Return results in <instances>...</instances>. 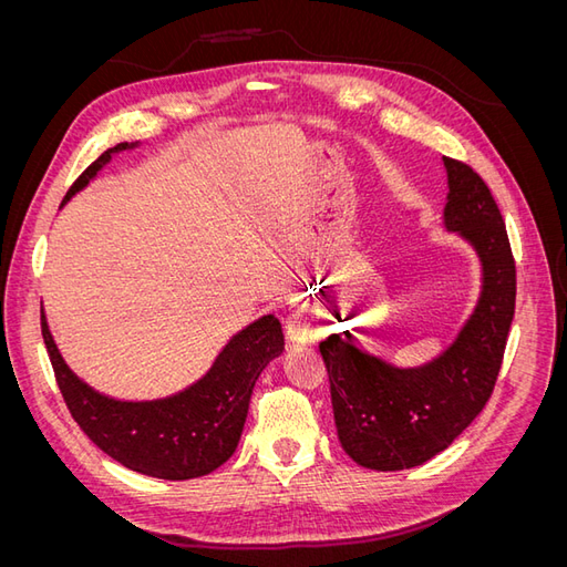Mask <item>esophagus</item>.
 <instances>
[{"instance_id":"esophagus-1","label":"esophagus","mask_w":567,"mask_h":567,"mask_svg":"<svg viewBox=\"0 0 567 567\" xmlns=\"http://www.w3.org/2000/svg\"><path fill=\"white\" fill-rule=\"evenodd\" d=\"M286 336H288L290 342H307L312 338V315L305 305H298L288 312Z\"/></svg>"}]
</instances>
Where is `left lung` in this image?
<instances>
[{
  "label": "left lung",
  "instance_id": "left-lung-1",
  "mask_svg": "<svg viewBox=\"0 0 567 567\" xmlns=\"http://www.w3.org/2000/svg\"><path fill=\"white\" fill-rule=\"evenodd\" d=\"M447 169L444 227L477 252L483 288L468 321L433 362L400 369L338 333L319 342L342 450L371 471L414 468L444 452L485 409L516 312V262L504 217L473 167Z\"/></svg>",
  "mask_w": 567,
  "mask_h": 567
}]
</instances>
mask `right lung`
Segmentation results:
<instances>
[{"mask_svg":"<svg viewBox=\"0 0 567 567\" xmlns=\"http://www.w3.org/2000/svg\"><path fill=\"white\" fill-rule=\"evenodd\" d=\"M134 146L123 142L101 153L75 179L63 203L82 192L113 153ZM42 336L65 406L84 435L125 468L161 480L208 475L236 452L255 381L284 352L281 323L274 315H265L238 331L194 385L163 400L123 402L78 379L63 362L44 312Z\"/></svg>","mask_w":567,"mask_h":567,"instance_id":"right-lung-1","label":"right lung"}]
</instances>
